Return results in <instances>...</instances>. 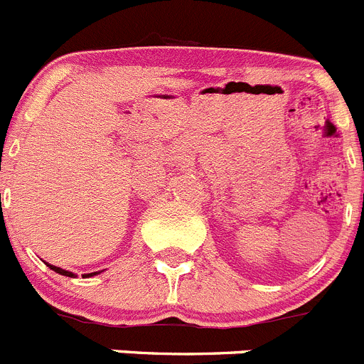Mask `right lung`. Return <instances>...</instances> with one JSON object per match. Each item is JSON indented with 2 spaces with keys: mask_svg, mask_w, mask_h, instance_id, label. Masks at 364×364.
Masks as SVG:
<instances>
[{
  "mask_svg": "<svg viewBox=\"0 0 364 364\" xmlns=\"http://www.w3.org/2000/svg\"><path fill=\"white\" fill-rule=\"evenodd\" d=\"M48 267L50 269H53L55 271V273H59V274H64V277H71L73 278L75 274L73 273H70V271H66V269H63V267H57V266H52V264H48ZM98 273H100V271H98ZM98 273H90V274H82L84 278H90V277H95V274H98Z\"/></svg>",
  "mask_w": 364,
  "mask_h": 364,
  "instance_id": "1",
  "label": "right lung"
}]
</instances>
